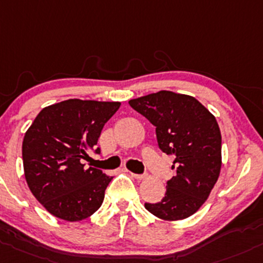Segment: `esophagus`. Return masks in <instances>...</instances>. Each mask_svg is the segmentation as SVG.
Segmentation results:
<instances>
[{
    "instance_id": "obj_1",
    "label": "esophagus",
    "mask_w": 263,
    "mask_h": 263,
    "mask_svg": "<svg viewBox=\"0 0 263 263\" xmlns=\"http://www.w3.org/2000/svg\"><path fill=\"white\" fill-rule=\"evenodd\" d=\"M129 174H131L135 179H137V180H142V179L146 178V175H139V174H134V173H129Z\"/></svg>"
}]
</instances>
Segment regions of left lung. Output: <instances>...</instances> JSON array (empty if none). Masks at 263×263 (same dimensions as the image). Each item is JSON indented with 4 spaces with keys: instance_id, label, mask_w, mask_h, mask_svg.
I'll use <instances>...</instances> for the list:
<instances>
[{
    "instance_id": "obj_1",
    "label": "left lung",
    "mask_w": 263,
    "mask_h": 263,
    "mask_svg": "<svg viewBox=\"0 0 263 263\" xmlns=\"http://www.w3.org/2000/svg\"><path fill=\"white\" fill-rule=\"evenodd\" d=\"M129 106L156 127L162 153L174 156L165 197L145 208L160 219L181 220L199 211L222 167V135L214 116L198 99L160 90L131 99Z\"/></svg>"
}]
</instances>
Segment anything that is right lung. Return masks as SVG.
Wrapping results in <instances>:
<instances>
[{
  "label": "right lung",
  "instance_id": "right-lung-1",
  "mask_svg": "<svg viewBox=\"0 0 263 263\" xmlns=\"http://www.w3.org/2000/svg\"><path fill=\"white\" fill-rule=\"evenodd\" d=\"M120 102L68 99L40 110L22 141L27 186L51 215L79 222L99 209L112 176L82 159L95 148ZM99 153V148H97Z\"/></svg>",
  "mask_w": 263,
  "mask_h": 263
}]
</instances>
